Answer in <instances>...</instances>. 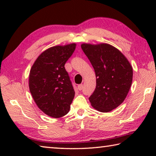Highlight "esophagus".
Returning <instances> with one entry per match:
<instances>
[{
	"label": "esophagus",
	"mask_w": 156,
	"mask_h": 156,
	"mask_svg": "<svg viewBox=\"0 0 156 156\" xmlns=\"http://www.w3.org/2000/svg\"><path fill=\"white\" fill-rule=\"evenodd\" d=\"M78 89L80 90V91H82V90L83 89V85L82 84H80V85H78Z\"/></svg>",
	"instance_id": "1"
}]
</instances>
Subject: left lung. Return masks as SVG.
<instances>
[{"mask_svg":"<svg viewBox=\"0 0 156 156\" xmlns=\"http://www.w3.org/2000/svg\"><path fill=\"white\" fill-rule=\"evenodd\" d=\"M81 47L96 73V89L89 97L91 105L99 112H110L127 96L132 83V65L120 51L108 44H82Z\"/></svg>","mask_w":156,"mask_h":156,"instance_id":"8db88e82","label":"left lung"}]
</instances>
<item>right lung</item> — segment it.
Listing matches in <instances>:
<instances>
[{"instance_id": "right-lung-1", "label": "right lung", "mask_w": 156, "mask_h": 156, "mask_svg": "<svg viewBox=\"0 0 156 156\" xmlns=\"http://www.w3.org/2000/svg\"><path fill=\"white\" fill-rule=\"evenodd\" d=\"M76 44L55 46L42 52L30 69L29 87L38 108L47 115L59 118L68 113L74 90L65 64Z\"/></svg>"}]
</instances>
